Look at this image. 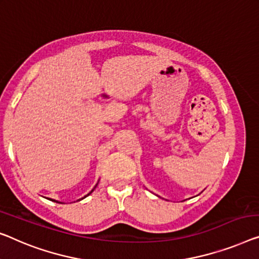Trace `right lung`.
<instances>
[{
	"label": "right lung",
	"mask_w": 259,
	"mask_h": 259,
	"mask_svg": "<svg viewBox=\"0 0 259 259\" xmlns=\"http://www.w3.org/2000/svg\"><path fill=\"white\" fill-rule=\"evenodd\" d=\"M95 187H96V186H95ZM95 187H94V188H95ZM94 188H93V190H92V192H93V191H94ZM92 192H91V193H92ZM91 193H90V194H91ZM90 194H87V195H90ZM87 195H86V196H87ZM52 201H55V202H57V201H56V200H52Z\"/></svg>",
	"instance_id": "obj_1"
}]
</instances>
